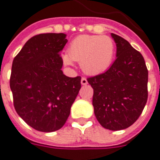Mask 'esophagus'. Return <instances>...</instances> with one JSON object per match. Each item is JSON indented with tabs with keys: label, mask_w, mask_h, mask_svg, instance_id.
<instances>
[{
	"label": "esophagus",
	"mask_w": 160,
	"mask_h": 160,
	"mask_svg": "<svg viewBox=\"0 0 160 160\" xmlns=\"http://www.w3.org/2000/svg\"><path fill=\"white\" fill-rule=\"evenodd\" d=\"M87 79L85 78V77H82V79H81V83L83 84V85H85V84H87Z\"/></svg>",
	"instance_id": "obj_1"
}]
</instances>
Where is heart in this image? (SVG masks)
<instances>
[{
	"mask_svg": "<svg viewBox=\"0 0 160 160\" xmlns=\"http://www.w3.org/2000/svg\"><path fill=\"white\" fill-rule=\"evenodd\" d=\"M115 43L108 35H79L72 41L68 53L62 55L66 65L80 62L86 74L96 75L108 68L114 58Z\"/></svg>",
	"mask_w": 160,
	"mask_h": 160,
	"instance_id": "heart-1",
	"label": "heart"
}]
</instances>
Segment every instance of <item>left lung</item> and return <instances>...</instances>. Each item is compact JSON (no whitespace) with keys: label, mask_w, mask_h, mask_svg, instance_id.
I'll list each match as a JSON object with an SVG mask.
<instances>
[{"label":"left lung","mask_w":160,"mask_h":160,"mask_svg":"<svg viewBox=\"0 0 160 160\" xmlns=\"http://www.w3.org/2000/svg\"><path fill=\"white\" fill-rule=\"evenodd\" d=\"M117 58L106 72L87 78L93 89L92 105L104 128L118 131L138 119L148 100V69L140 52L124 38L111 34Z\"/></svg>","instance_id":"left-lung-1"}]
</instances>
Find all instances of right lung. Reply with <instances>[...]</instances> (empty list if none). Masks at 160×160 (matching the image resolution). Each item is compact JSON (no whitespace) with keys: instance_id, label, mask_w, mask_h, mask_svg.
Wrapping results in <instances>:
<instances>
[{"instance_id":"1","label":"right lung","mask_w":160,"mask_h":160,"mask_svg":"<svg viewBox=\"0 0 160 160\" xmlns=\"http://www.w3.org/2000/svg\"><path fill=\"white\" fill-rule=\"evenodd\" d=\"M66 34H40L30 38L11 68L9 86L17 113L40 132H54L64 126L81 88V77H68L61 70L60 52Z\"/></svg>"}]
</instances>
